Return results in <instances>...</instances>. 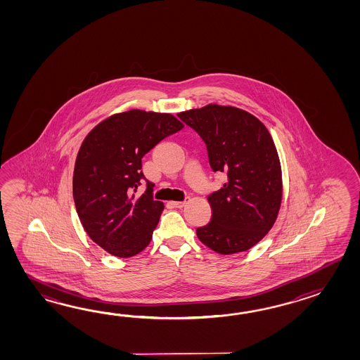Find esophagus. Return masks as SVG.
Instances as JSON below:
<instances>
[{
  "mask_svg": "<svg viewBox=\"0 0 360 360\" xmlns=\"http://www.w3.org/2000/svg\"><path fill=\"white\" fill-rule=\"evenodd\" d=\"M188 202H189V198H185L183 202H171V205L174 207H176V208H181V207L185 206Z\"/></svg>",
  "mask_w": 360,
  "mask_h": 360,
  "instance_id": "obj_1",
  "label": "esophagus"
}]
</instances>
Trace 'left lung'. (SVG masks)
<instances>
[{
	"instance_id": "1",
	"label": "left lung",
	"mask_w": 360,
	"mask_h": 360,
	"mask_svg": "<svg viewBox=\"0 0 360 360\" xmlns=\"http://www.w3.org/2000/svg\"><path fill=\"white\" fill-rule=\"evenodd\" d=\"M206 143L214 172L226 181L208 195L211 221L197 229L199 240L221 255L243 252L274 225L282 202V169L268 129L239 108L208 104L179 113Z\"/></svg>"
}]
</instances>
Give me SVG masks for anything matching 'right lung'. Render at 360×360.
Instances as JSON below:
<instances>
[{
	"label": "right lung",
	"mask_w": 360,
	"mask_h": 360,
	"mask_svg": "<svg viewBox=\"0 0 360 360\" xmlns=\"http://www.w3.org/2000/svg\"><path fill=\"white\" fill-rule=\"evenodd\" d=\"M169 113L132 109L108 117L84 138L73 172L77 214L92 240L117 257H131L150 243L163 203L153 184L138 197L141 158L183 129Z\"/></svg>",
	"instance_id": "right-lung-1"
}]
</instances>
